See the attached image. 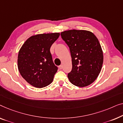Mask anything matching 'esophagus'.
Here are the masks:
<instances>
[{
	"instance_id": "obj_1",
	"label": "esophagus",
	"mask_w": 123,
	"mask_h": 123,
	"mask_svg": "<svg viewBox=\"0 0 123 123\" xmlns=\"http://www.w3.org/2000/svg\"><path fill=\"white\" fill-rule=\"evenodd\" d=\"M62 67H63V66H62V65H60L58 66V68H59V69H60V70H61V69L62 68Z\"/></svg>"
}]
</instances>
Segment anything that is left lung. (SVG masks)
Masks as SVG:
<instances>
[{
  "label": "left lung",
  "mask_w": 123,
  "mask_h": 123,
  "mask_svg": "<svg viewBox=\"0 0 123 123\" xmlns=\"http://www.w3.org/2000/svg\"><path fill=\"white\" fill-rule=\"evenodd\" d=\"M62 39L70 48L72 68L69 80L78 87H85L94 82L101 71L103 53L96 37L84 30H69L61 33Z\"/></svg>",
  "instance_id": "left-lung-1"
}]
</instances>
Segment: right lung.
Returning a JSON list of instances; mask_svg holds the SVG:
<instances>
[{"mask_svg":"<svg viewBox=\"0 0 123 123\" xmlns=\"http://www.w3.org/2000/svg\"><path fill=\"white\" fill-rule=\"evenodd\" d=\"M59 36V33L33 36L19 50V71L23 78L34 87L42 88L52 82L58 67L53 63L50 48Z\"/></svg>","mask_w":123,"mask_h":123,"instance_id":"add662e5","label":"right lung"}]
</instances>
